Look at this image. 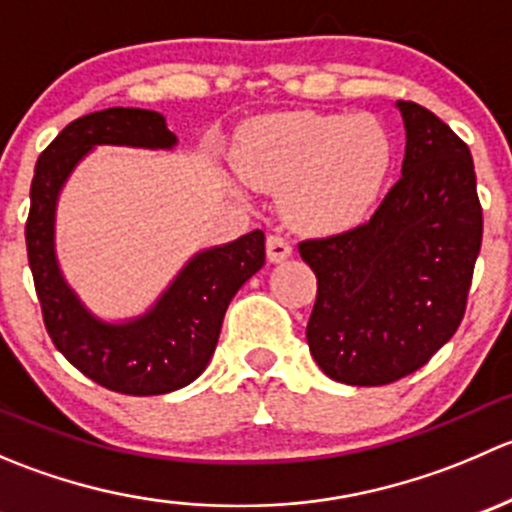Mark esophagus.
Returning <instances> with one entry per match:
<instances>
[{
	"mask_svg": "<svg viewBox=\"0 0 512 512\" xmlns=\"http://www.w3.org/2000/svg\"><path fill=\"white\" fill-rule=\"evenodd\" d=\"M292 255V245L282 235H267V260L285 262Z\"/></svg>",
	"mask_w": 512,
	"mask_h": 512,
	"instance_id": "esophagus-1",
	"label": "esophagus"
}]
</instances>
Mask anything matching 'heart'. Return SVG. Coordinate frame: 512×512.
<instances>
[{
  "instance_id": "1",
  "label": "heart",
  "mask_w": 512,
  "mask_h": 512,
  "mask_svg": "<svg viewBox=\"0 0 512 512\" xmlns=\"http://www.w3.org/2000/svg\"><path fill=\"white\" fill-rule=\"evenodd\" d=\"M394 143L371 116L289 111L250 123L237 168L250 185L282 193L294 227L329 235L354 227L379 198Z\"/></svg>"
}]
</instances>
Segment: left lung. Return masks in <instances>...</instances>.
I'll list each match as a JSON object with an SVG mask.
<instances>
[{
    "label": "left lung",
    "instance_id": "obj_1",
    "mask_svg": "<svg viewBox=\"0 0 512 512\" xmlns=\"http://www.w3.org/2000/svg\"><path fill=\"white\" fill-rule=\"evenodd\" d=\"M396 106L406 126L399 183L369 223L299 242L317 275L309 352L352 386L404 379L456 334L483 240L468 146L428 108Z\"/></svg>",
    "mask_w": 512,
    "mask_h": 512
}]
</instances>
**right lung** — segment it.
Instances as JSON below:
<instances>
[{
    "label": "right lung",
    "mask_w": 512,
    "mask_h": 512,
    "mask_svg": "<svg viewBox=\"0 0 512 512\" xmlns=\"http://www.w3.org/2000/svg\"><path fill=\"white\" fill-rule=\"evenodd\" d=\"M165 118L146 108H106L71 121L36 160L27 255L51 342L84 376L128 396H158L198 379L218 344L227 304L265 265V232L198 252L143 317L108 324L64 282L54 213L71 170L96 146L173 148Z\"/></svg>",
    "instance_id": "obj_1"
}]
</instances>
